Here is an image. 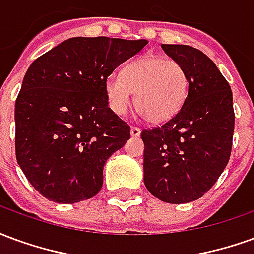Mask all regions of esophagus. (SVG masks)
<instances>
[{"label":"esophagus","mask_w":254,"mask_h":254,"mask_svg":"<svg viewBox=\"0 0 254 254\" xmlns=\"http://www.w3.org/2000/svg\"><path fill=\"white\" fill-rule=\"evenodd\" d=\"M140 133H141V130H140L138 127H132V129H130V136H132V137H138Z\"/></svg>","instance_id":"esophagus-1"}]
</instances>
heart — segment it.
I'll use <instances>...</instances> for the list:
<instances>
[{"label":"heart","instance_id":"b5f03b06","mask_svg":"<svg viewBox=\"0 0 254 254\" xmlns=\"http://www.w3.org/2000/svg\"><path fill=\"white\" fill-rule=\"evenodd\" d=\"M110 109L127 114L134 95L136 110L151 124H165L181 109L188 92V76L181 64L162 57H143L125 66L121 76L105 83Z\"/></svg>","mask_w":254,"mask_h":254}]
</instances>
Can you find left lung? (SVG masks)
Listing matches in <instances>:
<instances>
[{
    "mask_svg": "<svg viewBox=\"0 0 254 254\" xmlns=\"http://www.w3.org/2000/svg\"><path fill=\"white\" fill-rule=\"evenodd\" d=\"M188 76L181 110L162 127L143 130L144 185L162 201H194L229 163L234 133L233 92L212 60L187 45H162Z\"/></svg>",
    "mask_w": 254,
    "mask_h": 254,
    "instance_id": "8db88e82",
    "label": "left lung"
}]
</instances>
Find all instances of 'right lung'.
<instances>
[{
    "instance_id": "right-lung-1",
    "label": "right lung",
    "mask_w": 254,
    "mask_h": 254,
    "mask_svg": "<svg viewBox=\"0 0 254 254\" xmlns=\"http://www.w3.org/2000/svg\"><path fill=\"white\" fill-rule=\"evenodd\" d=\"M147 43L76 36L31 64L14 106L16 159L42 196L74 204L100 190L105 163L130 138L105 83Z\"/></svg>"
}]
</instances>
